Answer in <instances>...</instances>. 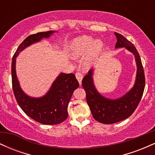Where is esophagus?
Returning <instances> with one entry per match:
<instances>
[{"instance_id":"34e87169","label":"esophagus","mask_w":155,"mask_h":155,"mask_svg":"<svg viewBox=\"0 0 155 155\" xmlns=\"http://www.w3.org/2000/svg\"><path fill=\"white\" fill-rule=\"evenodd\" d=\"M76 79H77L78 81H79V83L80 84H81V80H82V78H83V75L81 74L80 72H76Z\"/></svg>"}]
</instances>
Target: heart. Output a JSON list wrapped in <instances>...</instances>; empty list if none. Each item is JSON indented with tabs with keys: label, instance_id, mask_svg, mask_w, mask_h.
<instances>
[{
	"label": "heart",
	"instance_id": "obj_1",
	"mask_svg": "<svg viewBox=\"0 0 155 155\" xmlns=\"http://www.w3.org/2000/svg\"><path fill=\"white\" fill-rule=\"evenodd\" d=\"M103 47V43L100 40L93 41L91 37L83 36L76 39L71 44L72 54L76 57H81L88 52L85 58V64H89L99 53Z\"/></svg>",
	"mask_w": 155,
	"mask_h": 155
}]
</instances>
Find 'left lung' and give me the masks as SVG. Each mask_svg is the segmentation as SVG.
<instances>
[{
  "instance_id": "8db88e82",
  "label": "left lung",
  "mask_w": 155,
  "mask_h": 155,
  "mask_svg": "<svg viewBox=\"0 0 155 155\" xmlns=\"http://www.w3.org/2000/svg\"><path fill=\"white\" fill-rule=\"evenodd\" d=\"M117 38L116 48L125 47L133 53L137 64L136 81L134 87L123 97L110 100L97 92L92 81V70L83 78L82 87L86 92V100L93 118L104 124H113L129 117L136 109L143 96L145 75L141 60L135 46L125 37L115 33Z\"/></svg>"
}]
</instances>
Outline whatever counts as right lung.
Listing matches in <instances>:
<instances>
[{"mask_svg":"<svg viewBox=\"0 0 155 155\" xmlns=\"http://www.w3.org/2000/svg\"><path fill=\"white\" fill-rule=\"evenodd\" d=\"M54 31L40 32L29 35L17 48L12 58V88L17 104L22 111L33 120L44 124H58L67 119L68 105L73 92L79 84L74 74H60L53 83L48 93L40 98H33L26 95L19 87L16 76V58L25 48L42 38H48Z\"/></svg>","mask_w":155,"mask_h":155,"instance_id":"obj_1","label":"right lung"}]
</instances>
